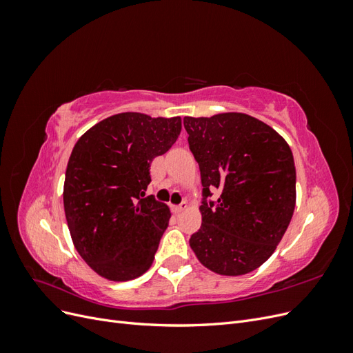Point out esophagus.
<instances>
[{
	"label": "esophagus",
	"mask_w": 353,
	"mask_h": 353,
	"mask_svg": "<svg viewBox=\"0 0 353 353\" xmlns=\"http://www.w3.org/2000/svg\"><path fill=\"white\" fill-rule=\"evenodd\" d=\"M187 209V203L184 201V203H181L179 206H172V210L175 212V213H181V212H184Z\"/></svg>",
	"instance_id": "34e87169"
}]
</instances>
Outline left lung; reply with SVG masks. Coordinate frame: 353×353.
I'll return each instance as SVG.
<instances>
[{
    "mask_svg": "<svg viewBox=\"0 0 353 353\" xmlns=\"http://www.w3.org/2000/svg\"><path fill=\"white\" fill-rule=\"evenodd\" d=\"M197 160L203 196L201 227L190 248L203 266L244 275L271 258L292 221L296 168L290 145L270 125L239 112L184 117Z\"/></svg>",
    "mask_w": 353,
    "mask_h": 353,
    "instance_id": "obj_1",
    "label": "left lung"
}]
</instances>
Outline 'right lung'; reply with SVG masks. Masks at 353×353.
Instances as JSON below:
<instances>
[{
	"label": "right lung",
	"mask_w": 353,
	"mask_h": 353,
	"mask_svg": "<svg viewBox=\"0 0 353 353\" xmlns=\"http://www.w3.org/2000/svg\"><path fill=\"white\" fill-rule=\"evenodd\" d=\"M181 117L125 112L105 117L74 144L63 203L74 249L110 281H130L150 268L169 225L165 203L145 197L150 163L181 132Z\"/></svg>",
	"instance_id": "1"
}]
</instances>
